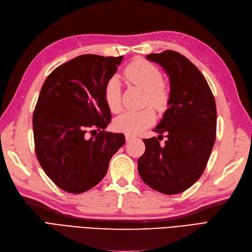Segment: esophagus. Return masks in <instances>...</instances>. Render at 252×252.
Listing matches in <instances>:
<instances>
[{"label": "esophagus", "instance_id": "esophagus-1", "mask_svg": "<svg viewBox=\"0 0 252 252\" xmlns=\"http://www.w3.org/2000/svg\"><path fill=\"white\" fill-rule=\"evenodd\" d=\"M125 137H126V142H131V140H133L135 138V136H133L131 134H126Z\"/></svg>", "mask_w": 252, "mask_h": 252}]
</instances>
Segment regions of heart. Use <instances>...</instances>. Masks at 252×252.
<instances>
[{
    "instance_id": "obj_1",
    "label": "heart",
    "mask_w": 252,
    "mask_h": 252,
    "mask_svg": "<svg viewBox=\"0 0 252 252\" xmlns=\"http://www.w3.org/2000/svg\"><path fill=\"white\" fill-rule=\"evenodd\" d=\"M124 76L129 83L145 90V104H149L158 112H162L168 104L170 90L162 80L157 66L144 59H135L124 69ZM103 96L110 112L118 113L121 109V89L118 78L112 77L105 84ZM155 114L152 108L128 110L118 116L114 127L118 131L127 134H137L153 125Z\"/></svg>"
}]
</instances>
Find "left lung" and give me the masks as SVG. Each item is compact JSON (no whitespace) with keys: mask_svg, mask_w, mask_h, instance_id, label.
I'll return each mask as SVG.
<instances>
[{"mask_svg":"<svg viewBox=\"0 0 252 252\" xmlns=\"http://www.w3.org/2000/svg\"><path fill=\"white\" fill-rule=\"evenodd\" d=\"M169 76L168 108L154 132L168 137L143 139L145 154L137 162L144 182L164 194H177L203 175L216 138V103L206 78L189 60L174 50L146 57Z\"/></svg>","mask_w":252,"mask_h":252,"instance_id":"left-lung-1","label":"left lung"}]
</instances>
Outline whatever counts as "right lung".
<instances>
[{
  "instance_id": "obj_1",
  "label": "right lung",
  "mask_w": 252,
  "mask_h": 252,
  "mask_svg": "<svg viewBox=\"0 0 252 252\" xmlns=\"http://www.w3.org/2000/svg\"><path fill=\"white\" fill-rule=\"evenodd\" d=\"M123 60L82 55L57 67L41 88L33 114L35 152L49 179L69 193L96 186L125 144L122 133L105 132L112 119L103 90ZM99 133L86 138L89 128Z\"/></svg>"
}]
</instances>
